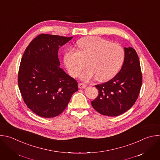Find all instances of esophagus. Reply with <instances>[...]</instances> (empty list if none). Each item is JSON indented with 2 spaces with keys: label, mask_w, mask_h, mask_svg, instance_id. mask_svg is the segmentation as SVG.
Returning <instances> with one entry per match:
<instances>
[{
  "label": "esophagus",
  "mask_w": 160,
  "mask_h": 160,
  "mask_svg": "<svg viewBox=\"0 0 160 160\" xmlns=\"http://www.w3.org/2000/svg\"><path fill=\"white\" fill-rule=\"evenodd\" d=\"M87 87V85L85 83H78V87L80 88H84Z\"/></svg>",
  "instance_id": "1"
}]
</instances>
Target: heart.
<instances>
[{"label":"heart","instance_id":"b5f03b06","mask_svg":"<svg viewBox=\"0 0 160 160\" xmlns=\"http://www.w3.org/2000/svg\"><path fill=\"white\" fill-rule=\"evenodd\" d=\"M78 50L68 49L64 55V63L69 73L74 77L85 68L90 67L81 75L85 81L95 77L98 82L113 78L122 67L125 52L119 44L96 36H89L77 41Z\"/></svg>","mask_w":160,"mask_h":160}]
</instances>
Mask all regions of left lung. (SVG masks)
<instances>
[{
    "label": "left lung",
    "mask_w": 160,
    "mask_h": 160,
    "mask_svg": "<svg viewBox=\"0 0 160 160\" xmlns=\"http://www.w3.org/2000/svg\"><path fill=\"white\" fill-rule=\"evenodd\" d=\"M125 58L119 72L111 80L95 87L98 95L92 101L93 109L103 116H118L136 102L142 85L138 55L131 47L124 48Z\"/></svg>",
    "instance_id": "obj_1"
}]
</instances>
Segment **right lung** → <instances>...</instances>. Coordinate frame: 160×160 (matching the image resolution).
<instances>
[{
  "mask_svg": "<svg viewBox=\"0 0 160 160\" xmlns=\"http://www.w3.org/2000/svg\"><path fill=\"white\" fill-rule=\"evenodd\" d=\"M73 37L41 34L26 48L18 73L22 97L36 114L45 118L66 109L78 83L60 68L58 51Z\"/></svg>",
  "mask_w": 160,
  "mask_h": 160,
  "instance_id": "1",
  "label": "right lung"
}]
</instances>
